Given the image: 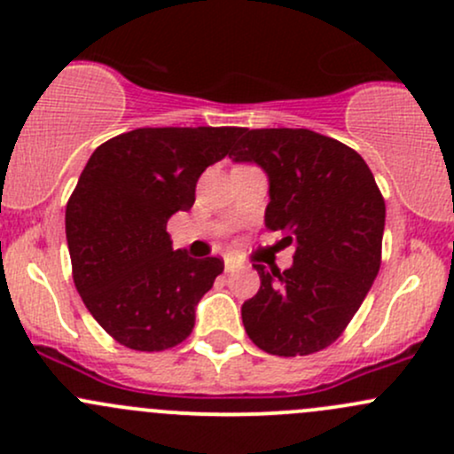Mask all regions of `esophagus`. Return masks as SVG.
<instances>
[{
    "mask_svg": "<svg viewBox=\"0 0 454 454\" xmlns=\"http://www.w3.org/2000/svg\"><path fill=\"white\" fill-rule=\"evenodd\" d=\"M223 268H226V272H235V270L239 268V263H237L235 259H226L223 261Z\"/></svg>",
    "mask_w": 454,
    "mask_h": 454,
    "instance_id": "obj_1",
    "label": "esophagus"
}]
</instances>
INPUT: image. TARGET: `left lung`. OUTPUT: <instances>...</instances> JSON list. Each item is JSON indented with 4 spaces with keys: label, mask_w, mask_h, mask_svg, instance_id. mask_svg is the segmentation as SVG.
I'll return each mask as SVG.
<instances>
[{
    "label": "left lung",
    "mask_w": 454,
    "mask_h": 454,
    "mask_svg": "<svg viewBox=\"0 0 454 454\" xmlns=\"http://www.w3.org/2000/svg\"><path fill=\"white\" fill-rule=\"evenodd\" d=\"M228 155L268 173L265 228L296 244L283 272L254 263L246 333L272 356L316 354L345 332L382 263L387 208L373 173L351 146L309 129H241Z\"/></svg>",
    "instance_id": "left-lung-1"
}]
</instances>
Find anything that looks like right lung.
I'll return each mask as SVG.
<instances>
[{
    "label": "right lung",
    "instance_id": "obj_1",
    "mask_svg": "<svg viewBox=\"0 0 454 454\" xmlns=\"http://www.w3.org/2000/svg\"><path fill=\"white\" fill-rule=\"evenodd\" d=\"M241 127H142L103 142L66 206L72 277L116 342L164 351L189 338L195 305L223 272L219 256L173 250L167 222L189 210L206 167Z\"/></svg>",
    "mask_w": 454,
    "mask_h": 454
}]
</instances>
